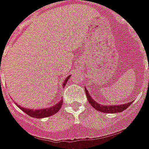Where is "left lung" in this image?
<instances>
[{"instance_id":"8db88e82","label":"left lung","mask_w":149,"mask_h":149,"mask_svg":"<svg viewBox=\"0 0 149 149\" xmlns=\"http://www.w3.org/2000/svg\"><path fill=\"white\" fill-rule=\"evenodd\" d=\"M85 93H86V96H87L88 100V102L90 103L92 106L95 109L100 111V112H106V113H115V112H120L125 111L127 108L130 106V104L132 103V101L128 102V103H125L124 104H119V105H102L100 104L99 103L96 102L94 99L92 98L89 93H88V91L85 88Z\"/></svg>"}]
</instances>
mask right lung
Listing matches in <instances>:
<instances>
[{
    "label": "right lung",
    "instance_id": "right-lung-1",
    "mask_svg": "<svg viewBox=\"0 0 149 149\" xmlns=\"http://www.w3.org/2000/svg\"><path fill=\"white\" fill-rule=\"evenodd\" d=\"M71 76V75H70ZM70 76H68V77L65 78V80L63 82V88L65 87V84L67 83V81H68V79L70 77ZM62 103H63V100H61L59 101L58 103H56V104H54L53 106L49 107V108H45V109H29L28 108H24V107L21 106L19 104H17V106L18 108H20L22 111L24 112H25L27 115L30 116L31 117H34V118H45V117H48V116H52L56 114V112H58L59 110L61 109V108Z\"/></svg>",
    "mask_w": 149,
    "mask_h": 149
}]
</instances>
